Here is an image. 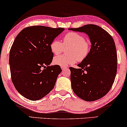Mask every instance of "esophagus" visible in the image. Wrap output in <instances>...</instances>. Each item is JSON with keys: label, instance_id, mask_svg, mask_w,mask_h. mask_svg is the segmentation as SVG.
Instances as JSON below:
<instances>
[{"label": "esophagus", "instance_id": "esophagus-1", "mask_svg": "<svg viewBox=\"0 0 127 127\" xmlns=\"http://www.w3.org/2000/svg\"><path fill=\"white\" fill-rule=\"evenodd\" d=\"M61 68H62V70H64V69H66V68H67V67H63V66H62V67H61Z\"/></svg>", "mask_w": 127, "mask_h": 127}]
</instances>
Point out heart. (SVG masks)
Wrapping results in <instances>:
<instances>
[{"label":"heart","mask_w":127,"mask_h":127,"mask_svg":"<svg viewBox=\"0 0 127 127\" xmlns=\"http://www.w3.org/2000/svg\"><path fill=\"white\" fill-rule=\"evenodd\" d=\"M68 48L67 55H62L53 59V63L60 66L72 65L76 62L83 61L88 56L90 51V45L86 41L83 35L75 32H69L64 35L63 42L54 39L50 44L49 47L54 55H59L64 50L65 47Z\"/></svg>","instance_id":"obj_1"}]
</instances>
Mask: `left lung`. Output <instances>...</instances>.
<instances>
[{"label": "left lung", "mask_w": 127, "mask_h": 127, "mask_svg": "<svg viewBox=\"0 0 127 127\" xmlns=\"http://www.w3.org/2000/svg\"><path fill=\"white\" fill-rule=\"evenodd\" d=\"M68 29L87 34L92 44L88 56L78 64L80 68H69L72 90L85 101H96L109 92L115 81L117 67L115 41L106 30L95 25Z\"/></svg>", "instance_id": "obj_1"}]
</instances>
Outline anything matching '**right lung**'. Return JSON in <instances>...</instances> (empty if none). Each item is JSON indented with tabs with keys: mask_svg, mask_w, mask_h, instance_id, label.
Here are the masks:
<instances>
[{
	"mask_svg": "<svg viewBox=\"0 0 127 127\" xmlns=\"http://www.w3.org/2000/svg\"><path fill=\"white\" fill-rule=\"evenodd\" d=\"M64 30L33 26L16 37L10 51L11 76L16 90L27 99H41L55 87L62 69L58 65H49L53 57L49 45Z\"/></svg>",
	"mask_w": 127,
	"mask_h": 127,
	"instance_id": "obj_1",
	"label": "right lung"
}]
</instances>
